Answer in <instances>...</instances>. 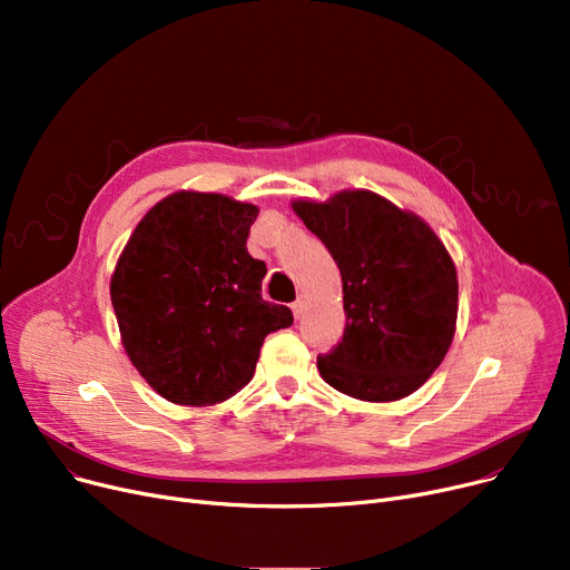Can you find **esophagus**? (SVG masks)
<instances>
[{
    "label": "esophagus",
    "mask_w": 570,
    "mask_h": 570,
    "mask_svg": "<svg viewBox=\"0 0 570 570\" xmlns=\"http://www.w3.org/2000/svg\"><path fill=\"white\" fill-rule=\"evenodd\" d=\"M291 307H293V314H295V318H301V316L305 314V301H303V297H297V301H295Z\"/></svg>",
    "instance_id": "34e87169"
}]
</instances>
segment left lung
Instances as JSON below:
<instances>
[{"label": "left lung", "mask_w": 570, "mask_h": 570, "mask_svg": "<svg viewBox=\"0 0 570 570\" xmlns=\"http://www.w3.org/2000/svg\"><path fill=\"white\" fill-rule=\"evenodd\" d=\"M342 273L346 327L316 357L327 385L363 402L415 393L441 365L458 323V269L417 215L367 189L293 200Z\"/></svg>", "instance_id": "8db88e82"}]
</instances>
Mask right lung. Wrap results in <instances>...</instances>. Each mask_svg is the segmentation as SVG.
<instances>
[{"label":"right lung","mask_w":570,"mask_h":570,"mask_svg":"<svg viewBox=\"0 0 570 570\" xmlns=\"http://www.w3.org/2000/svg\"><path fill=\"white\" fill-rule=\"evenodd\" d=\"M258 207L175 191L138 222L110 277L122 346L155 391L209 406L252 381L263 340L293 314L265 303L263 261L247 252Z\"/></svg>","instance_id":"right-lung-1"}]
</instances>
